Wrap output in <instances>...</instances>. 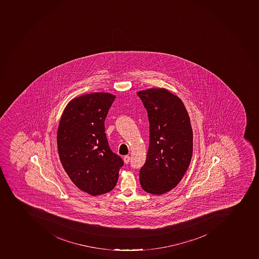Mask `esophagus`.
<instances>
[{
    "label": "esophagus",
    "mask_w": 259,
    "mask_h": 259,
    "mask_svg": "<svg viewBox=\"0 0 259 259\" xmlns=\"http://www.w3.org/2000/svg\"><path fill=\"white\" fill-rule=\"evenodd\" d=\"M130 160H131V157H130V156H124V163L128 164V162H130Z\"/></svg>",
    "instance_id": "34e87169"
}]
</instances>
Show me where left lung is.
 I'll return each mask as SVG.
<instances>
[{
  "label": "left lung",
  "mask_w": 259,
  "mask_h": 259,
  "mask_svg": "<svg viewBox=\"0 0 259 259\" xmlns=\"http://www.w3.org/2000/svg\"><path fill=\"white\" fill-rule=\"evenodd\" d=\"M148 112L149 147L139 172L140 185L152 194L178 185L193 154V131L187 111L177 96L164 89L138 93Z\"/></svg>",
  "instance_id": "left-lung-1"
}]
</instances>
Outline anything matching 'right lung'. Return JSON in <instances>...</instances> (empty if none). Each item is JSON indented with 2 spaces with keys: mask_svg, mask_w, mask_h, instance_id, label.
<instances>
[{
  "mask_svg": "<svg viewBox=\"0 0 259 259\" xmlns=\"http://www.w3.org/2000/svg\"><path fill=\"white\" fill-rule=\"evenodd\" d=\"M115 97L94 93L74 98L65 107L57 132L59 157L74 185L91 195L111 191L124 165L109 147L104 121Z\"/></svg>",
  "mask_w": 259,
  "mask_h": 259,
  "instance_id": "obj_1",
  "label": "right lung"
}]
</instances>
